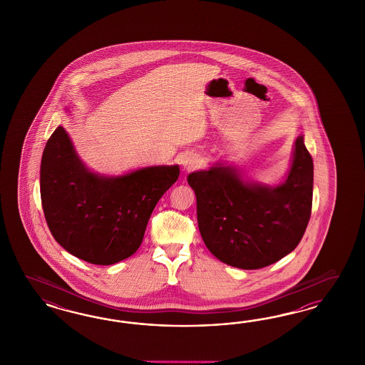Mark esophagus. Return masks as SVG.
<instances>
[{"instance_id": "obj_1", "label": "esophagus", "mask_w": 365, "mask_h": 365, "mask_svg": "<svg viewBox=\"0 0 365 365\" xmlns=\"http://www.w3.org/2000/svg\"><path fill=\"white\" fill-rule=\"evenodd\" d=\"M180 165L183 167V170H191V168H195V167L200 165V158H199L198 155L195 154L185 155V156L182 158Z\"/></svg>"}]
</instances>
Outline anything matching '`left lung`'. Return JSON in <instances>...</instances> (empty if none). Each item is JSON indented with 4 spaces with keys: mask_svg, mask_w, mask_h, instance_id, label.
I'll return each instance as SVG.
<instances>
[{
    "mask_svg": "<svg viewBox=\"0 0 365 365\" xmlns=\"http://www.w3.org/2000/svg\"><path fill=\"white\" fill-rule=\"evenodd\" d=\"M197 197L202 240L211 255L245 270L272 265L292 253L308 226L313 160L299 133L282 182L250 180L227 160L187 175Z\"/></svg>",
    "mask_w": 365,
    "mask_h": 365,
    "instance_id": "8db88e82",
    "label": "left lung"
}]
</instances>
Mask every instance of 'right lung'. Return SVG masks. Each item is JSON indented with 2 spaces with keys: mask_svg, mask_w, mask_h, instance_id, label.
<instances>
[{
  "mask_svg": "<svg viewBox=\"0 0 365 365\" xmlns=\"http://www.w3.org/2000/svg\"><path fill=\"white\" fill-rule=\"evenodd\" d=\"M66 112L71 113L69 107ZM179 177V166H147L120 175L92 171L63 125L46 142L40 194L53 238L93 265H112L139 249L158 200Z\"/></svg>",
  "mask_w": 365,
  "mask_h": 365,
  "instance_id": "obj_1",
  "label": "right lung"
}]
</instances>
